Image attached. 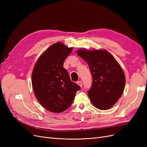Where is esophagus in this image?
Segmentation results:
<instances>
[{"instance_id":"1","label":"esophagus","mask_w":147,"mask_h":147,"mask_svg":"<svg viewBox=\"0 0 147 147\" xmlns=\"http://www.w3.org/2000/svg\"><path fill=\"white\" fill-rule=\"evenodd\" d=\"M78 85L80 86L81 88L83 86V83H82V81H78V82H77V83Z\"/></svg>"}]
</instances>
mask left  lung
Here are the masks:
<instances>
[{
    "label": "left lung",
    "mask_w": 147,
    "mask_h": 147,
    "mask_svg": "<svg viewBox=\"0 0 147 147\" xmlns=\"http://www.w3.org/2000/svg\"><path fill=\"white\" fill-rule=\"evenodd\" d=\"M77 54L88 64L92 81L88 94L96 108L112 107L122 95L125 76L119 64L105 50H79Z\"/></svg>",
    "instance_id": "8db88e82"
}]
</instances>
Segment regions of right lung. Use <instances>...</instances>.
<instances>
[{"label":"right lung","instance_id":"obj_1","mask_svg":"<svg viewBox=\"0 0 147 147\" xmlns=\"http://www.w3.org/2000/svg\"><path fill=\"white\" fill-rule=\"evenodd\" d=\"M72 51L64 44H53L39 57L35 65L32 84L38 101L47 110L61 113L72 104L80 86L71 81L63 67L66 57Z\"/></svg>","mask_w":147,"mask_h":147}]
</instances>
